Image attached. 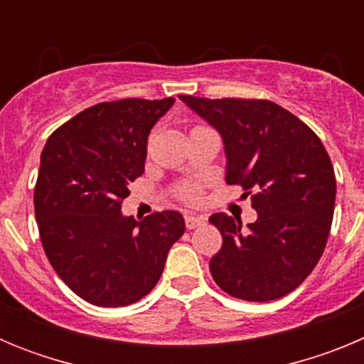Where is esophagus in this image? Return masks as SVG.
Instances as JSON below:
<instances>
[{"mask_svg":"<svg viewBox=\"0 0 364 364\" xmlns=\"http://www.w3.org/2000/svg\"><path fill=\"white\" fill-rule=\"evenodd\" d=\"M205 222L204 217H200V215H186V226H188V230H195V228L202 226Z\"/></svg>","mask_w":364,"mask_h":364,"instance_id":"34e87169","label":"esophagus"}]
</instances>
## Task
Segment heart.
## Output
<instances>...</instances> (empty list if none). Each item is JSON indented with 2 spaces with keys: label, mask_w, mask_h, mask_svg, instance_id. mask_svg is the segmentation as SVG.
Returning a JSON list of instances; mask_svg holds the SVG:
<instances>
[{
  "label": "heart",
  "mask_w": 364,
  "mask_h": 364,
  "mask_svg": "<svg viewBox=\"0 0 364 364\" xmlns=\"http://www.w3.org/2000/svg\"><path fill=\"white\" fill-rule=\"evenodd\" d=\"M182 198H186L188 202H197L198 200V189L197 188H184L180 191Z\"/></svg>",
  "instance_id": "1"
}]
</instances>
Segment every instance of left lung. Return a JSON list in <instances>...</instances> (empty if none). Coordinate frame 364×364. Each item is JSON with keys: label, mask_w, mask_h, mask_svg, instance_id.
Wrapping results in <instances>:
<instances>
[{"label": "left lung", "mask_w": 364, "mask_h": 364, "mask_svg": "<svg viewBox=\"0 0 364 364\" xmlns=\"http://www.w3.org/2000/svg\"><path fill=\"white\" fill-rule=\"evenodd\" d=\"M178 98L220 134L228 184L255 193L247 230L226 213L210 217L222 235L210 260L215 282L242 301L284 297L317 266L332 228L336 173L323 142L268 100Z\"/></svg>", "instance_id": "8db88e82"}]
</instances>
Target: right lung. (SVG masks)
I'll list each match as a JSON object with an SVG mask.
<instances>
[{
  "mask_svg": "<svg viewBox=\"0 0 364 364\" xmlns=\"http://www.w3.org/2000/svg\"><path fill=\"white\" fill-rule=\"evenodd\" d=\"M175 98H127L85 109L41 151L34 213L45 255L83 301L127 306L153 290L184 235L178 211L134 220L122 213L144 173L147 136Z\"/></svg>",
  "mask_w": 364,
  "mask_h": 364,
  "instance_id": "add662e5",
  "label": "right lung"
}]
</instances>
